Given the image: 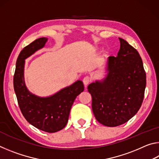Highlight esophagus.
<instances>
[{
    "instance_id": "esophagus-1",
    "label": "esophagus",
    "mask_w": 159,
    "mask_h": 159,
    "mask_svg": "<svg viewBox=\"0 0 159 159\" xmlns=\"http://www.w3.org/2000/svg\"><path fill=\"white\" fill-rule=\"evenodd\" d=\"M91 80H92V79H91V78L90 76H85L84 78H83V83H84L85 86H87L91 82Z\"/></svg>"
}]
</instances>
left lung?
Wrapping results in <instances>:
<instances>
[{
  "mask_svg": "<svg viewBox=\"0 0 159 159\" xmlns=\"http://www.w3.org/2000/svg\"><path fill=\"white\" fill-rule=\"evenodd\" d=\"M119 40L117 56L108 58L107 77L88 87L96 119L109 127L122 125L137 114L146 87V73L139 52L124 39Z\"/></svg>",
  "mask_w": 159,
  "mask_h": 159,
  "instance_id": "8db88e82",
  "label": "left lung"
}]
</instances>
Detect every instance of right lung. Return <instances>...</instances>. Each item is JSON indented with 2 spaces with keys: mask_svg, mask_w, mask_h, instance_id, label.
Here are the masks:
<instances>
[{
  "mask_svg": "<svg viewBox=\"0 0 159 159\" xmlns=\"http://www.w3.org/2000/svg\"><path fill=\"white\" fill-rule=\"evenodd\" d=\"M47 41L46 38H40L21 51L16 62L13 85L19 107L26 120L39 130L55 133L66 126L72 104L84 90V86L81 80H78L48 98H39L27 90L24 80L25 60L43 48Z\"/></svg>",
  "mask_w": 159,
  "mask_h": 159,
  "instance_id": "1",
  "label": "right lung"
}]
</instances>
